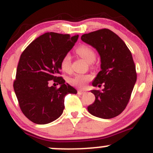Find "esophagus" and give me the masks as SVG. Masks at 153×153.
Returning <instances> with one entry per match:
<instances>
[{
	"mask_svg": "<svg viewBox=\"0 0 153 153\" xmlns=\"http://www.w3.org/2000/svg\"><path fill=\"white\" fill-rule=\"evenodd\" d=\"M85 93V91H82V90H78V94H83Z\"/></svg>",
	"mask_w": 153,
	"mask_h": 153,
	"instance_id": "34e87169",
	"label": "esophagus"
}]
</instances>
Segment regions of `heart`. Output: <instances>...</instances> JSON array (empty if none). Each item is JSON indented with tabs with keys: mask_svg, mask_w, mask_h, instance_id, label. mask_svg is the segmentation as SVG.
<instances>
[{
	"mask_svg": "<svg viewBox=\"0 0 153 153\" xmlns=\"http://www.w3.org/2000/svg\"><path fill=\"white\" fill-rule=\"evenodd\" d=\"M75 52L78 56L83 58L85 61L88 63H93L95 60L96 54L94 51L91 48L85 45L78 46L75 49ZM60 67L62 71L69 72L71 68V58L69 54H66L62 58L60 62ZM91 79V76L90 75H75L70 79V83L72 86H76L78 88H83L87 82H89Z\"/></svg>",
	"mask_w": 153,
	"mask_h": 153,
	"instance_id": "obj_1",
	"label": "heart"
}]
</instances>
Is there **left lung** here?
<instances>
[{
    "mask_svg": "<svg viewBox=\"0 0 153 153\" xmlns=\"http://www.w3.org/2000/svg\"><path fill=\"white\" fill-rule=\"evenodd\" d=\"M81 40L95 48L100 56L101 70L92 85L104 86L102 91L91 90L95 100L88 106V111L99 118H114L125 110L136 82L131 52L120 36L107 28L85 33Z\"/></svg>",
    "mask_w": 153,
    "mask_h": 153,
    "instance_id": "1",
    "label": "left lung"
}]
</instances>
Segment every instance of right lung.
I'll use <instances>...</instances> for the list:
<instances>
[{
    "label": "right lung",
    "mask_w": 153,
    "mask_h": 153,
    "mask_svg": "<svg viewBox=\"0 0 153 153\" xmlns=\"http://www.w3.org/2000/svg\"><path fill=\"white\" fill-rule=\"evenodd\" d=\"M78 39V35L48 32L22 53L13 86L22 112L33 123L45 125L56 120L63 113L64 97L77 93L59 74L61 60ZM49 80L60 87H50Z\"/></svg>",
    "instance_id": "obj_1"
}]
</instances>
